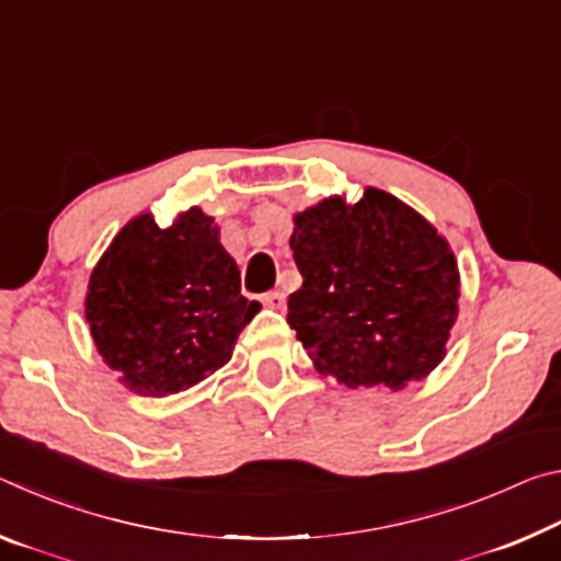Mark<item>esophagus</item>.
I'll use <instances>...</instances> for the list:
<instances>
[{
	"instance_id": "obj_1",
	"label": "esophagus",
	"mask_w": 561,
	"mask_h": 561,
	"mask_svg": "<svg viewBox=\"0 0 561 561\" xmlns=\"http://www.w3.org/2000/svg\"><path fill=\"white\" fill-rule=\"evenodd\" d=\"M262 304L270 309H282L284 307V294L282 291H267L262 297Z\"/></svg>"
}]
</instances>
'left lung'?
Segmentation results:
<instances>
[{"instance_id": "8db88e82", "label": "left lung", "mask_w": 561, "mask_h": 561, "mask_svg": "<svg viewBox=\"0 0 561 561\" xmlns=\"http://www.w3.org/2000/svg\"><path fill=\"white\" fill-rule=\"evenodd\" d=\"M289 247L304 277L289 327L317 371L348 388L403 391L445 358L460 272L445 237L413 207L366 187L294 215Z\"/></svg>"}]
</instances>
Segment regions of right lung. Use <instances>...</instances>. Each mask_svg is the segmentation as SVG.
<instances>
[{
	"instance_id": "1",
	"label": "right lung",
	"mask_w": 561,
	"mask_h": 561,
	"mask_svg": "<svg viewBox=\"0 0 561 561\" xmlns=\"http://www.w3.org/2000/svg\"><path fill=\"white\" fill-rule=\"evenodd\" d=\"M201 207L158 227L144 213L113 237L91 272L87 321L118 381L138 396L187 391L222 368L262 309L242 297L220 227Z\"/></svg>"
}]
</instances>
